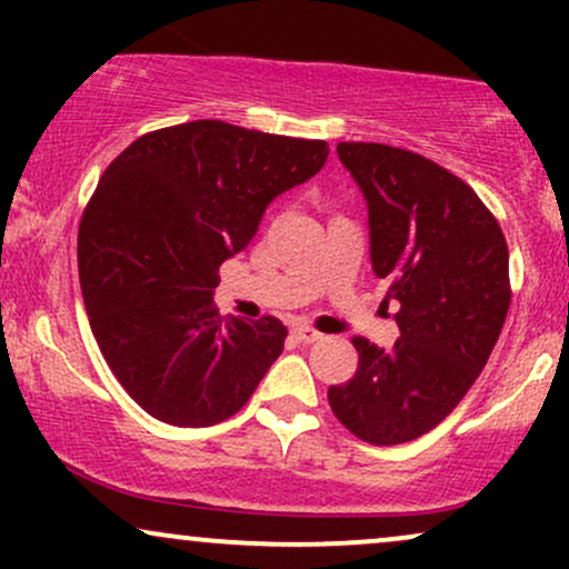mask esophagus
<instances>
[{
  "label": "esophagus",
  "mask_w": 569,
  "mask_h": 569,
  "mask_svg": "<svg viewBox=\"0 0 569 569\" xmlns=\"http://www.w3.org/2000/svg\"><path fill=\"white\" fill-rule=\"evenodd\" d=\"M291 337L297 339V342H302V345H310V342H318V339H321L323 335L321 331H316V329H310V326H302V323H297L291 329Z\"/></svg>",
  "instance_id": "obj_1"
}]
</instances>
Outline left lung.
Returning <instances> with one entry per match:
<instances>
[{
	"mask_svg": "<svg viewBox=\"0 0 569 569\" xmlns=\"http://www.w3.org/2000/svg\"><path fill=\"white\" fill-rule=\"evenodd\" d=\"M337 154L369 208L371 270L401 310L390 350L356 337L352 380L331 385L337 420L390 447L420 439L485 369L511 305L508 246L479 194L409 149L342 141Z\"/></svg>",
	"mask_w": 569,
	"mask_h": 569,
	"instance_id": "left-lung-1",
	"label": "left lung"
}]
</instances>
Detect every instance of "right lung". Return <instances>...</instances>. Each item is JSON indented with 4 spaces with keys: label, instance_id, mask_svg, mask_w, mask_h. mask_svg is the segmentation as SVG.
<instances>
[{
    "label": "right lung",
    "instance_id": "add662e5",
    "mask_svg": "<svg viewBox=\"0 0 569 569\" xmlns=\"http://www.w3.org/2000/svg\"><path fill=\"white\" fill-rule=\"evenodd\" d=\"M329 143L194 120L136 139L98 181L77 234L90 329L154 420L208 428L243 409L289 331L221 318V262L267 206L323 168Z\"/></svg>",
    "mask_w": 569,
    "mask_h": 569
}]
</instances>
